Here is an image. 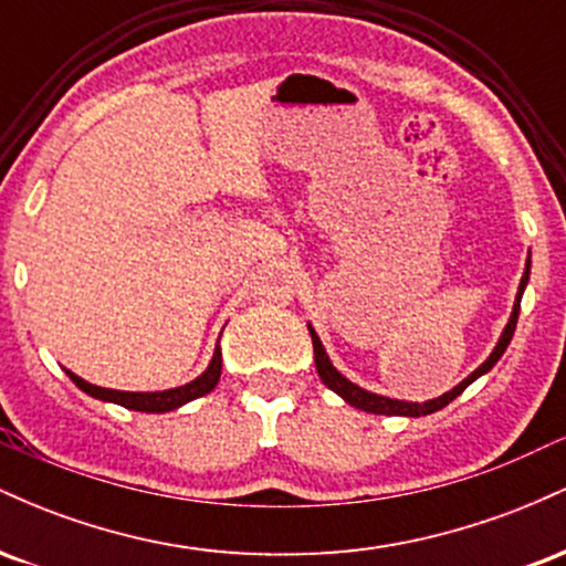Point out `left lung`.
Masks as SVG:
<instances>
[{
	"instance_id": "1",
	"label": "left lung",
	"mask_w": 566,
	"mask_h": 566,
	"mask_svg": "<svg viewBox=\"0 0 566 566\" xmlns=\"http://www.w3.org/2000/svg\"><path fill=\"white\" fill-rule=\"evenodd\" d=\"M530 269H532V261L527 258V263H524L522 282H518L516 301H513V308H511V316H509V324H505L503 333H500L495 348H492V354L486 356L482 365L473 369L469 378L460 380L458 386L452 388V391L441 394V396H437V399H428V401H405V399H391V396H382V394L367 391V388L356 386V382H350V380L346 378V375L337 373V367L333 365V361H329L327 350H324V346H322L319 335H316V329L308 324L311 340H314L316 373H319L322 382L329 388V391H335L337 396H340L343 401H346V405L361 409V412H373V415H399V418H423V415L439 412L441 407H447L452 399H458V396L463 394L465 388H469L473 380H479V378H482V375L490 373V369L497 365L500 356L505 354V348H509V343H511V337H513V329H516L518 308H522V295H524V290H527V282H530Z\"/></svg>"
}]
</instances>
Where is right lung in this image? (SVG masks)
Wrapping results in <instances>:
<instances>
[{
  "label": "right lung",
  "instance_id": "obj_1",
  "mask_svg": "<svg viewBox=\"0 0 566 566\" xmlns=\"http://www.w3.org/2000/svg\"><path fill=\"white\" fill-rule=\"evenodd\" d=\"M220 367H223V354H220V343H218L216 350H212L210 365H207V369L199 375V378L186 382V386L165 388V391H116V388L93 386V382L80 378V375H74L71 369H66V375L82 388L84 394L93 396V399L112 401V405L135 409V412H170V409H178L188 405V401L199 399V396L210 394L220 380Z\"/></svg>",
  "mask_w": 566,
  "mask_h": 566
}]
</instances>
